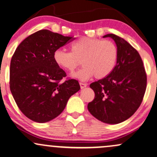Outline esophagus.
Returning <instances> with one entry per match:
<instances>
[{
    "instance_id": "1",
    "label": "esophagus",
    "mask_w": 157,
    "mask_h": 157,
    "mask_svg": "<svg viewBox=\"0 0 157 157\" xmlns=\"http://www.w3.org/2000/svg\"><path fill=\"white\" fill-rule=\"evenodd\" d=\"M80 88L82 89V88H86V87L87 86V85L86 83H83V82H80Z\"/></svg>"
}]
</instances>
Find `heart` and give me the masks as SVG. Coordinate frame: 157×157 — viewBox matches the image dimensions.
<instances>
[{"instance_id":"heart-1","label":"heart","mask_w":157,"mask_h":157,"mask_svg":"<svg viewBox=\"0 0 157 157\" xmlns=\"http://www.w3.org/2000/svg\"><path fill=\"white\" fill-rule=\"evenodd\" d=\"M71 52L57 49L53 60L58 67L72 72L82 62V69L74 73V78L85 81L91 77L101 79L112 72L118 59V51L114 42L101 39L82 37L70 45Z\"/></svg>"}]
</instances>
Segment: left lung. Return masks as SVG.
Here are the masks:
<instances>
[{
    "label": "left lung",
    "mask_w": 157,
    "mask_h": 157,
    "mask_svg": "<svg viewBox=\"0 0 157 157\" xmlns=\"http://www.w3.org/2000/svg\"><path fill=\"white\" fill-rule=\"evenodd\" d=\"M103 37L115 41L118 59L112 72L90 85L95 97L88 103V109L101 122L116 124L130 118L141 105L147 76L142 58L129 43L113 33Z\"/></svg>",
    "instance_id": "8db88e82"
}]
</instances>
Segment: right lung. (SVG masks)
<instances>
[{
	"instance_id": "add662e5",
	"label": "right lung",
	"mask_w": 157,
	"mask_h": 157,
	"mask_svg": "<svg viewBox=\"0 0 157 157\" xmlns=\"http://www.w3.org/2000/svg\"><path fill=\"white\" fill-rule=\"evenodd\" d=\"M74 40L41 30L19 44L10 64V90L21 112L35 122L45 123L63 112L71 96L80 89L53 60V52Z\"/></svg>"
}]
</instances>
